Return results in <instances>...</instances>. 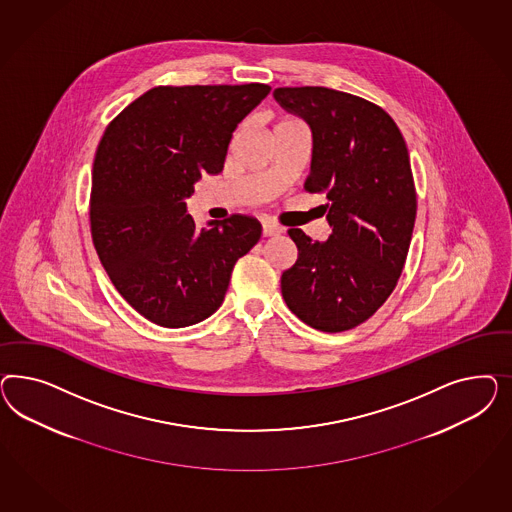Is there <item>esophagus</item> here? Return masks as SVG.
I'll list each match as a JSON object with an SVG mask.
<instances>
[{
	"label": "esophagus",
	"instance_id": "34e87169",
	"mask_svg": "<svg viewBox=\"0 0 512 512\" xmlns=\"http://www.w3.org/2000/svg\"><path fill=\"white\" fill-rule=\"evenodd\" d=\"M278 233H281V227L270 223V221H263V236H274Z\"/></svg>",
	"mask_w": 512,
	"mask_h": 512
}]
</instances>
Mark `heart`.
<instances>
[{"mask_svg": "<svg viewBox=\"0 0 512 512\" xmlns=\"http://www.w3.org/2000/svg\"><path fill=\"white\" fill-rule=\"evenodd\" d=\"M281 124H291V120H285V122H281ZM281 124H278V125H281Z\"/></svg>", "mask_w": 512, "mask_h": 512, "instance_id": "b5f03b06", "label": "heart"}]
</instances>
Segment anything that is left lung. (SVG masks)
<instances>
[{
	"instance_id": "left-lung-1",
	"label": "left lung",
	"mask_w": 512,
	"mask_h": 512,
	"mask_svg": "<svg viewBox=\"0 0 512 512\" xmlns=\"http://www.w3.org/2000/svg\"><path fill=\"white\" fill-rule=\"evenodd\" d=\"M279 105L310 125L306 191L325 193L332 234L313 242L289 229L296 263L281 295L300 321L343 332L370 319L402 274L417 216V191L402 133L385 110L323 86L276 88Z\"/></svg>"
}]
</instances>
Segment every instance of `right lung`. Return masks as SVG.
I'll list each match as a JSON object with an SVG mask.
<instances>
[{
    "mask_svg": "<svg viewBox=\"0 0 512 512\" xmlns=\"http://www.w3.org/2000/svg\"><path fill=\"white\" fill-rule=\"evenodd\" d=\"M266 84L157 86L110 122L93 161L90 223L99 261L155 325L201 323L223 304L236 261L261 238L249 216L195 229L186 199L223 171L234 129Z\"/></svg>",
    "mask_w": 512,
    "mask_h": 512,
    "instance_id": "right-lung-1",
    "label": "right lung"
}]
</instances>
